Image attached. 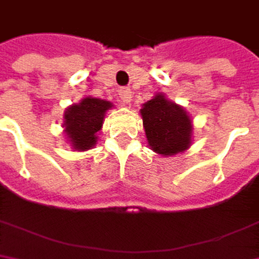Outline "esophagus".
Returning <instances> with one entry per match:
<instances>
[{
    "mask_svg": "<svg viewBox=\"0 0 259 259\" xmlns=\"http://www.w3.org/2000/svg\"><path fill=\"white\" fill-rule=\"evenodd\" d=\"M118 97H119L122 104H128V103H131V100H132V91L128 89V88H122V89L118 91Z\"/></svg>",
    "mask_w": 259,
    "mask_h": 259,
    "instance_id": "1",
    "label": "esophagus"
}]
</instances>
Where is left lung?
<instances>
[{"label": "left lung", "mask_w": 259, "mask_h": 259, "mask_svg": "<svg viewBox=\"0 0 259 259\" xmlns=\"http://www.w3.org/2000/svg\"><path fill=\"white\" fill-rule=\"evenodd\" d=\"M141 116L147 143L158 155L173 156L191 146V118L182 106L167 100L164 94L143 104Z\"/></svg>", "instance_id": "left-lung-1"}]
</instances>
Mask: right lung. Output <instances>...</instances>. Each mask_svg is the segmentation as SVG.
<instances>
[{"mask_svg":"<svg viewBox=\"0 0 259 259\" xmlns=\"http://www.w3.org/2000/svg\"><path fill=\"white\" fill-rule=\"evenodd\" d=\"M110 107V101L86 97L65 110L63 127L74 150L84 152L97 144V132L103 125L106 110Z\"/></svg>","mask_w":259,"mask_h":259,"instance_id":"1","label":"right lung"}]
</instances>
